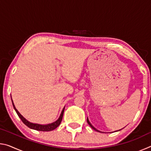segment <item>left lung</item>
<instances>
[{
    "label": "left lung",
    "instance_id": "left-lung-1",
    "mask_svg": "<svg viewBox=\"0 0 151 151\" xmlns=\"http://www.w3.org/2000/svg\"><path fill=\"white\" fill-rule=\"evenodd\" d=\"M87 122H88V124H89V125H90V126H91V127L92 128V129H94V131H97V132H100V131H98V130H97V129H95V128H94L93 126V125H92L91 124V122H90V121H88V118H87Z\"/></svg>",
    "mask_w": 151,
    "mask_h": 151
}]
</instances>
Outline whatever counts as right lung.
I'll return each mask as SVG.
<instances>
[{
	"label": "right lung",
	"mask_w": 151,
	"mask_h": 151,
	"mask_svg": "<svg viewBox=\"0 0 151 151\" xmlns=\"http://www.w3.org/2000/svg\"><path fill=\"white\" fill-rule=\"evenodd\" d=\"M12 105H13V106H14V110L17 112L18 116H19V118L20 119H21V121L23 122V123L24 124H26L28 127L30 128V129L37 130V131H52V130L55 129L56 128H57L58 126H59V124H60L61 121H62L64 111H65V108L63 109V111L60 114V116L59 117V119H58L57 121L52 122V123H51V124H46V125H42V124H39L32 123V122H30L28 121H27V120L25 119L24 117L19 113V112L17 111V109L15 108L14 104L13 103V102H12Z\"/></svg>",
	"instance_id": "obj_1"
}]
</instances>
